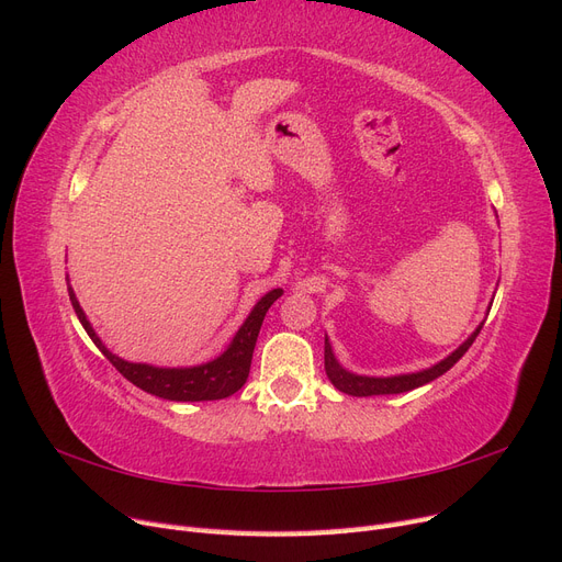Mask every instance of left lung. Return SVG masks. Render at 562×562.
<instances>
[{
  "label": "left lung",
  "instance_id": "8db88e82",
  "mask_svg": "<svg viewBox=\"0 0 562 562\" xmlns=\"http://www.w3.org/2000/svg\"><path fill=\"white\" fill-rule=\"evenodd\" d=\"M490 307H492V304H490ZM490 307H487V312H490ZM483 323L485 321H481L479 328H475L452 353H448L443 361H438L431 368H424V370H417V372H403V375H389V378L356 375V372L347 370L342 363L335 359L333 345H330V339L326 335V347H323V359H326V375H328V380L333 382L335 389H339V391H342V394H349V396H359L361 398V396L405 394V391H413L417 386L429 384L436 378L443 375V372H448L469 351V347L473 345V339L479 337Z\"/></svg>",
  "mask_w": 562,
  "mask_h": 562
}]
</instances>
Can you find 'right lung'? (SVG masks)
Instances as JSON below:
<instances>
[{
  "label": "right lung",
  "mask_w": 562,
  "mask_h": 562,
  "mask_svg": "<svg viewBox=\"0 0 562 562\" xmlns=\"http://www.w3.org/2000/svg\"><path fill=\"white\" fill-rule=\"evenodd\" d=\"M67 293H70L72 310L83 326V330L89 333L93 345L105 353V359L119 372H122L128 382L147 391V394H151V396H159L166 401H180V403L227 398L234 394V391H239L246 384L248 372H250V361H252V349H255V342H258L265 314L271 304H274L283 295L281 288H274V291L265 293L258 302H255V307L241 323V328L236 330V335L232 337L227 349L220 356H215V359H211L206 363H199V366L164 368V366H151V363H133V361L122 359V356L112 353L103 345V339H100L98 333L93 330L89 316L83 314L81 304L75 295V288L70 283H67Z\"/></svg>",
  "instance_id": "right-lung-1"
}]
</instances>
